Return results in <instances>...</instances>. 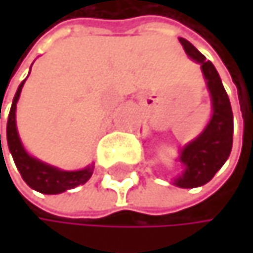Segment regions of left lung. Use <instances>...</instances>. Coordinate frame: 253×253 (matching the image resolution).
<instances>
[{
	"label": "left lung",
	"instance_id": "left-lung-1",
	"mask_svg": "<svg viewBox=\"0 0 253 253\" xmlns=\"http://www.w3.org/2000/svg\"><path fill=\"white\" fill-rule=\"evenodd\" d=\"M185 53L202 65L203 76L212 100V117L207 129L193 142L185 145L180 152V162L185 165V171L174 180L180 188H196L205 185L226 162L232 149L234 120L229 97L223 88L220 76L214 65L207 60L196 46L187 39L179 38Z\"/></svg>",
	"mask_w": 253,
	"mask_h": 253
}]
</instances>
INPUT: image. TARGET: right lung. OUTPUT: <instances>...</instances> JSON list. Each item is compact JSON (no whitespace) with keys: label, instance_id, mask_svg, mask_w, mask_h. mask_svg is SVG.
Listing matches in <instances>:
<instances>
[{"label":"right lung","instance_id":"obj_1","mask_svg":"<svg viewBox=\"0 0 253 253\" xmlns=\"http://www.w3.org/2000/svg\"><path fill=\"white\" fill-rule=\"evenodd\" d=\"M25 82V80H24ZM24 82L19 84V88L15 94L10 114L7 118V144L10 153L13 156V161L16 164V167L25 180V183L30 188L43 193V194H59L66 190H73L82 183H84L94 171V165H89L88 169L79 170V171H62L51 165H46L30 155H27L24 150L22 144L18 136L16 130V121H15V111H16V103L21 94V89L24 86ZM0 145H1V135H0Z\"/></svg>","mask_w":253,"mask_h":253}]
</instances>
